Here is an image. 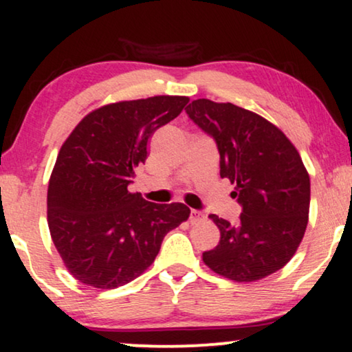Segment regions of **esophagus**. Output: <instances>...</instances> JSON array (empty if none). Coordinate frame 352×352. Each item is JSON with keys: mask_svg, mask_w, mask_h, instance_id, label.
I'll return each mask as SVG.
<instances>
[{"mask_svg": "<svg viewBox=\"0 0 352 352\" xmlns=\"http://www.w3.org/2000/svg\"><path fill=\"white\" fill-rule=\"evenodd\" d=\"M204 219H205L204 213H200L199 210H190V223L192 224L200 223V221H204Z\"/></svg>", "mask_w": 352, "mask_h": 352, "instance_id": "34e87169", "label": "esophagus"}]
</instances>
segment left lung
Instances as JSON below:
<instances>
[{
	"label": "left lung",
	"instance_id": "left-lung-1",
	"mask_svg": "<svg viewBox=\"0 0 352 352\" xmlns=\"http://www.w3.org/2000/svg\"><path fill=\"white\" fill-rule=\"evenodd\" d=\"M186 112L218 144L221 177L242 205L237 224L210 214L221 239L201 254L211 271L256 282L282 269L305 237L311 181L296 147L276 124L230 102L195 99Z\"/></svg>",
	"mask_w": 352,
	"mask_h": 352
}]
</instances>
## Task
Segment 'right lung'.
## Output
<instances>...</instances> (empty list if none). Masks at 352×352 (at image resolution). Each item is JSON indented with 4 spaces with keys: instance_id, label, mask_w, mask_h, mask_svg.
<instances>
[{
    "instance_id": "1",
    "label": "right lung",
    "mask_w": 352,
    "mask_h": 352,
    "mask_svg": "<svg viewBox=\"0 0 352 352\" xmlns=\"http://www.w3.org/2000/svg\"><path fill=\"white\" fill-rule=\"evenodd\" d=\"M187 102L186 96H153L102 105L62 144L47 186V226L76 280L100 290L129 283L189 218L184 204H151L128 190L148 139Z\"/></svg>"
}]
</instances>
